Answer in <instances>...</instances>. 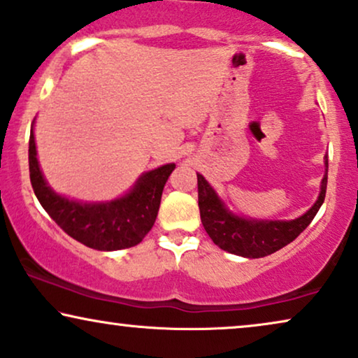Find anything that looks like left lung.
Returning a JSON list of instances; mask_svg holds the SVG:
<instances>
[{
  "instance_id": "8db88e82",
  "label": "left lung",
  "mask_w": 358,
  "mask_h": 358,
  "mask_svg": "<svg viewBox=\"0 0 358 358\" xmlns=\"http://www.w3.org/2000/svg\"><path fill=\"white\" fill-rule=\"evenodd\" d=\"M327 168L329 161L326 156V176L322 179L317 201L304 215L294 220H252L235 215L225 207L206 178L197 174L199 210L203 229L217 247L238 257L263 258L275 253L291 243L313 222L321 208L326 199Z\"/></svg>"
}]
</instances>
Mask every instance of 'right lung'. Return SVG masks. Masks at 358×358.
Instances as JSON below:
<instances>
[{
	"mask_svg": "<svg viewBox=\"0 0 358 358\" xmlns=\"http://www.w3.org/2000/svg\"><path fill=\"white\" fill-rule=\"evenodd\" d=\"M176 164L145 173L123 197L110 202L83 203L59 196L45 182L37 161L34 131L29 136V176L34 194L60 229L88 248L113 252L138 245L159 210L162 189Z\"/></svg>",
	"mask_w": 358,
	"mask_h": 358,
	"instance_id": "add662e5",
	"label": "right lung"
}]
</instances>
